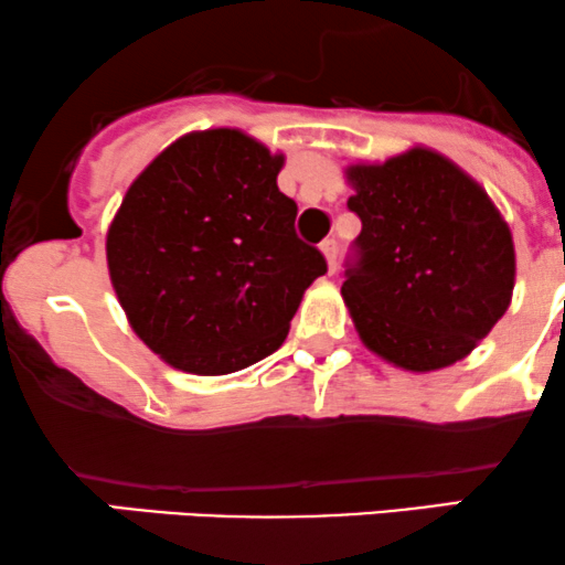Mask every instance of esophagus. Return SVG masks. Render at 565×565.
<instances>
[{
	"instance_id": "34e87169",
	"label": "esophagus",
	"mask_w": 565,
	"mask_h": 565,
	"mask_svg": "<svg viewBox=\"0 0 565 565\" xmlns=\"http://www.w3.org/2000/svg\"><path fill=\"white\" fill-rule=\"evenodd\" d=\"M320 250H322V256H326L328 269L333 271L335 269V256H339V243H335V239H322Z\"/></svg>"
}]
</instances>
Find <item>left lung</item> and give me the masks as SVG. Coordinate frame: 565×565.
I'll return each instance as SVG.
<instances>
[{
    "instance_id": "1",
    "label": "left lung",
    "mask_w": 565,
    "mask_h": 565,
    "mask_svg": "<svg viewBox=\"0 0 565 565\" xmlns=\"http://www.w3.org/2000/svg\"><path fill=\"white\" fill-rule=\"evenodd\" d=\"M363 221L344 294L367 350L408 371L461 360L507 312L512 234L483 189L429 149L347 170Z\"/></svg>"
}]
</instances>
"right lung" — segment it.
I'll return each instance as SVG.
<instances>
[{
	"instance_id": "1",
	"label": "right lung",
	"mask_w": 565,
	"mask_h": 565,
	"mask_svg": "<svg viewBox=\"0 0 565 565\" xmlns=\"http://www.w3.org/2000/svg\"><path fill=\"white\" fill-rule=\"evenodd\" d=\"M280 154L239 130L189 132L132 181L106 258L132 331L200 376L248 367L288 335L326 256L296 234Z\"/></svg>"
}]
</instances>
